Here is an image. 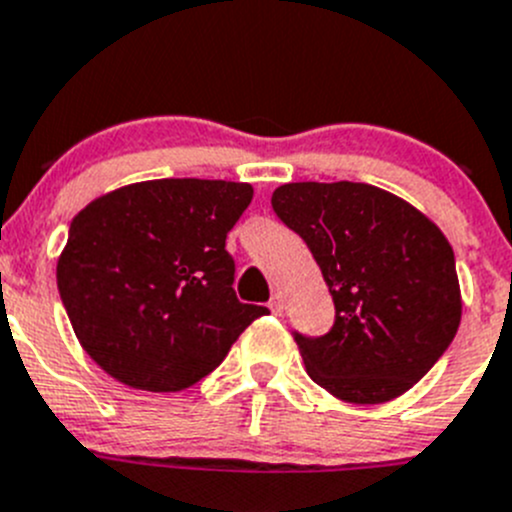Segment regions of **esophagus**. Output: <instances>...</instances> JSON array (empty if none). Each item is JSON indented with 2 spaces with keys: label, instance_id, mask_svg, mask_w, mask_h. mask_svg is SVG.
I'll return each mask as SVG.
<instances>
[{
  "label": "esophagus",
  "instance_id": "obj_1",
  "mask_svg": "<svg viewBox=\"0 0 512 512\" xmlns=\"http://www.w3.org/2000/svg\"><path fill=\"white\" fill-rule=\"evenodd\" d=\"M267 305H270L272 313H283V308H285V298H283V293H275V295H272L270 303H267Z\"/></svg>",
  "mask_w": 512,
  "mask_h": 512
}]
</instances>
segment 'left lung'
Masks as SVG:
<instances>
[{
    "label": "left lung",
    "mask_w": 512,
    "mask_h": 512,
    "mask_svg": "<svg viewBox=\"0 0 512 512\" xmlns=\"http://www.w3.org/2000/svg\"><path fill=\"white\" fill-rule=\"evenodd\" d=\"M272 209L303 237L336 305L326 336L295 333L310 379L351 404H384L412 389L460 328L455 252L442 229L356 181L283 184Z\"/></svg>",
    "instance_id": "1"
}]
</instances>
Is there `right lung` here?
<instances>
[{
  "instance_id": "1",
  "label": "right lung",
  "mask_w": 512,
  "mask_h": 512,
  "mask_svg": "<svg viewBox=\"0 0 512 512\" xmlns=\"http://www.w3.org/2000/svg\"><path fill=\"white\" fill-rule=\"evenodd\" d=\"M252 186L154 179L90 202L70 224L57 290L80 346L121 384L181 391L212 374L270 310L234 295L227 232Z\"/></svg>"
}]
</instances>
